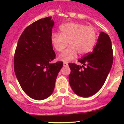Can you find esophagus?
Instances as JSON below:
<instances>
[{"label": "esophagus", "mask_w": 124, "mask_h": 124, "mask_svg": "<svg viewBox=\"0 0 124 124\" xmlns=\"http://www.w3.org/2000/svg\"><path fill=\"white\" fill-rule=\"evenodd\" d=\"M68 64L67 62H63V66H68Z\"/></svg>", "instance_id": "1"}]
</instances>
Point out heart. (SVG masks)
<instances>
[{
	"label": "heart",
	"instance_id": "b5f03b06",
	"mask_svg": "<svg viewBox=\"0 0 124 124\" xmlns=\"http://www.w3.org/2000/svg\"><path fill=\"white\" fill-rule=\"evenodd\" d=\"M60 33L53 32L51 40L54 48L61 52L68 45L69 46L59 55V60L69 62L76 57L78 53L84 55L92 51L96 44L97 32L93 26L77 23H67L61 25Z\"/></svg>",
	"mask_w": 124,
	"mask_h": 124
}]
</instances>
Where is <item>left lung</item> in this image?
<instances>
[{"mask_svg": "<svg viewBox=\"0 0 124 124\" xmlns=\"http://www.w3.org/2000/svg\"><path fill=\"white\" fill-rule=\"evenodd\" d=\"M78 62L82 66L69 63L71 88L74 93L82 97L93 96L104 84L113 62L111 41L108 35L101 32L93 51Z\"/></svg>", "mask_w": 124, "mask_h": 124, "instance_id": "8db88e82", "label": "left lung"}]
</instances>
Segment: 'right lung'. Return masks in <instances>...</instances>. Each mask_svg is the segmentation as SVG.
Here are the masks:
<instances>
[{
  "label": "right lung",
  "mask_w": 124,
  "mask_h": 124,
  "mask_svg": "<svg viewBox=\"0 0 124 124\" xmlns=\"http://www.w3.org/2000/svg\"><path fill=\"white\" fill-rule=\"evenodd\" d=\"M51 17L38 20L25 28L18 39L14 69L21 87L30 97L42 100L51 95L63 63H50L56 55L51 37Z\"/></svg>",
  "instance_id": "1"
}]
</instances>
